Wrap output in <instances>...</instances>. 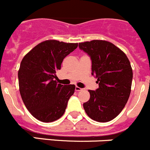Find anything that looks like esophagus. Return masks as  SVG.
Wrapping results in <instances>:
<instances>
[{
    "mask_svg": "<svg viewBox=\"0 0 150 150\" xmlns=\"http://www.w3.org/2000/svg\"><path fill=\"white\" fill-rule=\"evenodd\" d=\"M75 90H76V91H82L83 89L81 88H79V87H78V86H76V87L75 88Z\"/></svg>",
    "mask_w": 150,
    "mask_h": 150,
    "instance_id": "34e87169",
    "label": "esophagus"
}]
</instances>
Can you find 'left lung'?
<instances>
[{
    "label": "left lung",
    "mask_w": 150,
    "mask_h": 150,
    "mask_svg": "<svg viewBox=\"0 0 150 150\" xmlns=\"http://www.w3.org/2000/svg\"><path fill=\"white\" fill-rule=\"evenodd\" d=\"M79 47L91 56V74L99 83L97 90L88 91L90 99L83 108L92 120L110 121L121 112L131 93L133 73L129 60L108 41L80 42Z\"/></svg>",
    "instance_id": "left-lung-1"
}]
</instances>
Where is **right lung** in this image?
<instances>
[{"mask_svg": "<svg viewBox=\"0 0 150 150\" xmlns=\"http://www.w3.org/2000/svg\"><path fill=\"white\" fill-rule=\"evenodd\" d=\"M77 46V43L46 40L22 59L18 73L19 91L26 108L37 120L49 123L64 115L76 87L58 84L56 74L64 57Z\"/></svg>", "mask_w": 150, "mask_h": 150, "instance_id": "obj_1", "label": "right lung"}]
</instances>
